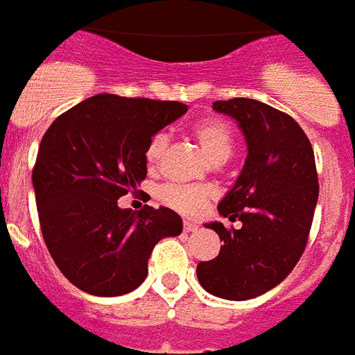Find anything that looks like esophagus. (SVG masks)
I'll return each mask as SVG.
<instances>
[{
  "label": "esophagus",
  "mask_w": 355,
  "mask_h": 355,
  "mask_svg": "<svg viewBox=\"0 0 355 355\" xmlns=\"http://www.w3.org/2000/svg\"><path fill=\"white\" fill-rule=\"evenodd\" d=\"M183 231L194 232V231H198V225H196V223H192V222H185V223H183Z\"/></svg>",
  "instance_id": "34e87169"
}]
</instances>
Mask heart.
<instances>
[{
	"label": "heart",
	"mask_w": 355,
	"mask_h": 355,
	"mask_svg": "<svg viewBox=\"0 0 355 355\" xmlns=\"http://www.w3.org/2000/svg\"><path fill=\"white\" fill-rule=\"evenodd\" d=\"M192 135L200 143L203 152L212 163H225L234 148V133L231 126L216 117H205L192 124ZM170 139L166 133H154L144 148V161L148 168H159L168 152ZM214 196V189L209 185H183V183H168L159 191V200L164 205L174 209L183 216H196L205 209L207 201Z\"/></svg>",
	"instance_id": "b5f03b06"
}]
</instances>
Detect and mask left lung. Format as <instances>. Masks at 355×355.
Segmentation results:
<instances>
[{
  "label": "left lung",
  "instance_id": "obj_1",
  "mask_svg": "<svg viewBox=\"0 0 355 355\" xmlns=\"http://www.w3.org/2000/svg\"><path fill=\"white\" fill-rule=\"evenodd\" d=\"M248 141L242 174L218 211L240 229L209 223L223 242L216 258L198 263V280L209 293L248 300L266 293L291 273L310 236L319 198L315 155L291 115L253 98L216 101Z\"/></svg>",
  "mask_w": 355,
  "mask_h": 355
}]
</instances>
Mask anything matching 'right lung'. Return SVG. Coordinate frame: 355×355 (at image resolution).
Masks as SVG:
<instances>
[{
  "label": "right lung",
  "instance_id": "1",
  "mask_svg": "<svg viewBox=\"0 0 355 355\" xmlns=\"http://www.w3.org/2000/svg\"><path fill=\"white\" fill-rule=\"evenodd\" d=\"M189 110L175 101L101 93L56 117L33 168L40 229L64 277L97 297L133 291L148 275L155 243L181 234L166 207L121 209L146 178L150 137Z\"/></svg>",
  "mask_w": 355,
  "mask_h": 355
}]
</instances>
